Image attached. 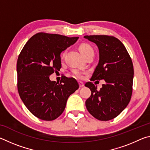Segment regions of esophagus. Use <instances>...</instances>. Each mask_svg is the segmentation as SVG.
Wrapping results in <instances>:
<instances>
[{
	"mask_svg": "<svg viewBox=\"0 0 150 150\" xmlns=\"http://www.w3.org/2000/svg\"><path fill=\"white\" fill-rule=\"evenodd\" d=\"M79 87L81 88V87H83L85 86V85H84V83H83V82H79Z\"/></svg>",
	"mask_w": 150,
	"mask_h": 150,
	"instance_id": "1",
	"label": "esophagus"
}]
</instances>
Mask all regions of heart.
Masks as SVG:
<instances>
[{"instance_id": "obj_1", "label": "heart", "mask_w": 150, "mask_h": 150, "mask_svg": "<svg viewBox=\"0 0 150 150\" xmlns=\"http://www.w3.org/2000/svg\"><path fill=\"white\" fill-rule=\"evenodd\" d=\"M79 50H80V52H81V54L84 55V56L87 54V53L90 52H93V48L91 47V45H89L88 44H81L79 45ZM65 53H66V51H65V52L63 53V55H62L63 57L65 56ZM72 73H73V75L77 78L81 79V78L83 77V73L82 71H81L78 70V69L73 70Z\"/></svg>"}]
</instances>
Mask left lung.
Masks as SVG:
<instances>
[{
    "mask_svg": "<svg viewBox=\"0 0 150 150\" xmlns=\"http://www.w3.org/2000/svg\"><path fill=\"white\" fill-rule=\"evenodd\" d=\"M99 51V62L93 81L104 79L100 90L91 82L85 83L91 95L85 102L91 115L102 121L116 118L130 102L132 94L134 67L125 46L118 38L107 35H85Z\"/></svg>",
    "mask_w": 150,
    "mask_h": 150,
    "instance_id": "obj_1",
    "label": "left lung"
}]
</instances>
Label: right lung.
<instances>
[{"label":"right lung","mask_w":150,"mask_h":150,"mask_svg":"<svg viewBox=\"0 0 150 150\" xmlns=\"http://www.w3.org/2000/svg\"><path fill=\"white\" fill-rule=\"evenodd\" d=\"M78 37L40 32L26 42L17 61V87L25 106L33 115L51 121L64 111L69 96L79 86L65 76L60 82L50 76L62 67L60 54L74 44Z\"/></svg>","instance_id":"add662e5"}]
</instances>
